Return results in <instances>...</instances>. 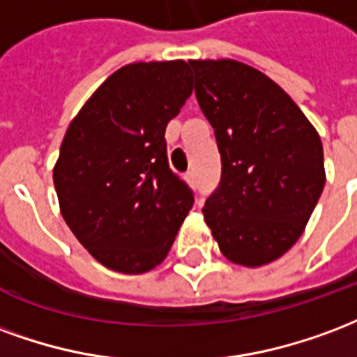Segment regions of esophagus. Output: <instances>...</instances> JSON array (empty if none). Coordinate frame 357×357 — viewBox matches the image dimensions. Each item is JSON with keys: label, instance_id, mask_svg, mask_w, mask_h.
Returning a JSON list of instances; mask_svg holds the SVG:
<instances>
[{"label": "esophagus", "instance_id": "obj_1", "mask_svg": "<svg viewBox=\"0 0 357 357\" xmlns=\"http://www.w3.org/2000/svg\"><path fill=\"white\" fill-rule=\"evenodd\" d=\"M186 181H188L190 184H196V171H194V169L186 173Z\"/></svg>", "mask_w": 357, "mask_h": 357}]
</instances>
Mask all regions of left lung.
<instances>
[{"instance_id": "obj_1", "label": "left lung", "mask_w": 357, "mask_h": 357, "mask_svg": "<svg viewBox=\"0 0 357 357\" xmlns=\"http://www.w3.org/2000/svg\"><path fill=\"white\" fill-rule=\"evenodd\" d=\"M222 173L204 205L228 261L262 266L295 245L325 186L321 139L291 96L238 61H190Z\"/></svg>"}]
</instances>
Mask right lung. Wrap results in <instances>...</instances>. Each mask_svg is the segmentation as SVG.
I'll list each match as a JSON object with an SVG mask.
<instances>
[{"instance_id": "add662e5", "label": "right lung", "mask_w": 357, "mask_h": 357, "mask_svg": "<svg viewBox=\"0 0 357 357\" xmlns=\"http://www.w3.org/2000/svg\"><path fill=\"white\" fill-rule=\"evenodd\" d=\"M192 95L184 61L135 62L83 104L61 144L53 181L70 230L123 274L158 266L194 205L171 171L165 127Z\"/></svg>"}]
</instances>
